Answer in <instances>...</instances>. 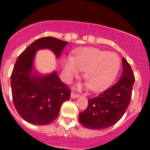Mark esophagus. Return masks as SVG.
Listing matches in <instances>:
<instances>
[{"instance_id": "esophagus-1", "label": "esophagus", "mask_w": 150, "mask_h": 150, "mask_svg": "<svg viewBox=\"0 0 150 150\" xmlns=\"http://www.w3.org/2000/svg\"><path fill=\"white\" fill-rule=\"evenodd\" d=\"M79 96H80L79 94L74 93V92H72V93H71V95H70V96L72 99H75V98H78Z\"/></svg>"}]
</instances>
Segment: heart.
I'll return each mask as SVG.
<instances>
[{
	"instance_id": "1",
	"label": "heart",
	"mask_w": 150,
	"mask_h": 150,
	"mask_svg": "<svg viewBox=\"0 0 150 150\" xmlns=\"http://www.w3.org/2000/svg\"><path fill=\"white\" fill-rule=\"evenodd\" d=\"M62 67L67 80L85 70L83 77L88 86L91 90L99 91L114 81L120 69V59L114 53L86 48L65 59Z\"/></svg>"
}]
</instances>
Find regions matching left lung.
Segmentation results:
<instances>
[{
	"label": "left lung",
	"mask_w": 150,
	"mask_h": 150,
	"mask_svg": "<svg viewBox=\"0 0 150 150\" xmlns=\"http://www.w3.org/2000/svg\"><path fill=\"white\" fill-rule=\"evenodd\" d=\"M122 73L116 83L88 99V107L80 112L79 121L85 128L104 129L115 124L126 111L132 96L135 81L134 72L129 63L122 59Z\"/></svg>",
	"instance_id": "8db88e82"
}]
</instances>
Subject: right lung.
Instances as JSON below:
<instances>
[{
    "instance_id": "add662e5",
    "label": "right lung",
    "mask_w": 150,
    "mask_h": 150,
    "mask_svg": "<svg viewBox=\"0 0 150 150\" xmlns=\"http://www.w3.org/2000/svg\"><path fill=\"white\" fill-rule=\"evenodd\" d=\"M67 42L54 37H43L25 48L16 59L11 85L13 104L19 115L33 125H48L58 117L62 104L70 98V90L54 71L40 75L33 71L36 51H52L60 57Z\"/></svg>"
}]
</instances>
